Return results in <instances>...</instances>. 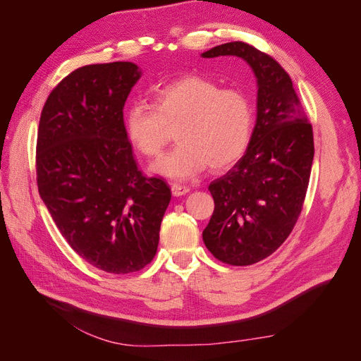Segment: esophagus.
Masks as SVG:
<instances>
[{"label": "esophagus", "instance_id": "34e87169", "mask_svg": "<svg viewBox=\"0 0 361 361\" xmlns=\"http://www.w3.org/2000/svg\"><path fill=\"white\" fill-rule=\"evenodd\" d=\"M171 192L174 197H180V195L188 194L190 188L185 187V185H180V183H171Z\"/></svg>", "mask_w": 361, "mask_h": 361}]
</instances>
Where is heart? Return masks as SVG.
<instances>
[{
    "label": "heart",
    "mask_w": 361,
    "mask_h": 361,
    "mask_svg": "<svg viewBox=\"0 0 361 361\" xmlns=\"http://www.w3.org/2000/svg\"><path fill=\"white\" fill-rule=\"evenodd\" d=\"M152 106L135 102L123 117L125 135L138 154L157 157L176 129L178 146L150 166L170 179H188L207 166L224 170L241 159L253 130V105L239 89H221L211 78L187 75L152 92Z\"/></svg>",
    "instance_id": "1"
}]
</instances>
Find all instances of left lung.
<instances>
[{"mask_svg": "<svg viewBox=\"0 0 361 361\" xmlns=\"http://www.w3.org/2000/svg\"><path fill=\"white\" fill-rule=\"evenodd\" d=\"M220 56L243 59L253 71L257 113L244 157L209 185L215 209L203 241L218 260L245 267L274 253L297 223L314 155L313 133L290 76L274 59L244 42L202 54Z\"/></svg>", "mask_w": 361, "mask_h": 361, "instance_id": "1", "label": "left lung"}]
</instances>
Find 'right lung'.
<instances>
[{
  "mask_svg": "<svg viewBox=\"0 0 361 361\" xmlns=\"http://www.w3.org/2000/svg\"><path fill=\"white\" fill-rule=\"evenodd\" d=\"M141 69L89 64L51 92L37 133V187L54 223L85 262L129 274L157 255L169 185L138 170L123 106Z\"/></svg>",
  "mask_w": 361,
  "mask_h": 361,
  "instance_id": "right-lung-1",
  "label": "right lung"
}]
</instances>
